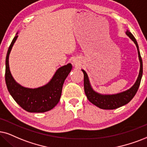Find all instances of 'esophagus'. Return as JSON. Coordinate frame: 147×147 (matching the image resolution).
<instances>
[{
    "mask_svg": "<svg viewBox=\"0 0 147 147\" xmlns=\"http://www.w3.org/2000/svg\"><path fill=\"white\" fill-rule=\"evenodd\" d=\"M73 64L75 65V66H77V65L78 64V62H77V61L76 60H73Z\"/></svg>",
    "mask_w": 147,
    "mask_h": 147,
    "instance_id": "esophagus-1",
    "label": "esophagus"
}]
</instances>
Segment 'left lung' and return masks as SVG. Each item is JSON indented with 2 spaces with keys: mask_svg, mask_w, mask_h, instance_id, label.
<instances>
[{
  "mask_svg": "<svg viewBox=\"0 0 147 147\" xmlns=\"http://www.w3.org/2000/svg\"><path fill=\"white\" fill-rule=\"evenodd\" d=\"M125 34L134 42L136 46L137 50H138L139 62H140V71H139L138 78H137L134 84L130 88L122 92L115 94H100L92 88L87 72L84 70H81L84 75V90L85 95L90 102H92L93 105L100 109H105V110H113V109H117L122 106L127 105L134 97L138 90V87L140 86L141 79L142 77V60L141 58L140 51H139L138 45L134 36L129 30L126 31Z\"/></svg>",
  "mask_w": 147,
  "mask_h": 147,
  "instance_id": "left-lung-1",
  "label": "left lung"
}]
</instances>
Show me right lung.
<instances>
[{
  "instance_id": "add662e5",
  "label": "right lung",
  "mask_w": 147,
  "mask_h": 147,
  "mask_svg": "<svg viewBox=\"0 0 147 147\" xmlns=\"http://www.w3.org/2000/svg\"><path fill=\"white\" fill-rule=\"evenodd\" d=\"M17 32L7 53L5 82L7 90L15 101L22 109L29 113H44L51 110L60 101L65 79L72 70V64L59 68L47 84L37 88H28L17 83L11 73L9 57L13 46L18 38Z\"/></svg>"
}]
</instances>
